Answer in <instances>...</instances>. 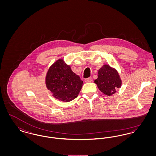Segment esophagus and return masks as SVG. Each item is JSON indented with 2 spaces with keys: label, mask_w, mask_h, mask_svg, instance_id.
Listing matches in <instances>:
<instances>
[{
  "label": "esophagus",
  "mask_w": 156,
  "mask_h": 156,
  "mask_svg": "<svg viewBox=\"0 0 156 156\" xmlns=\"http://www.w3.org/2000/svg\"><path fill=\"white\" fill-rule=\"evenodd\" d=\"M92 81V78L91 77H89L88 78H87V79H85V82L86 83L90 82Z\"/></svg>",
  "instance_id": "34e87169"
}]
</instances>
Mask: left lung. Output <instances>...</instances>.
Instances as JSON below:
<instances>
[{"label": "left lung", "mask_w": 156, "mask_h": 156, "mask_svg": "<svg viewBox=\"0 0 156 156\" xmlns=\"http://www.w3.org/2000/svg\"><path fill=\"white\" fill-rule=\"evenodd\" d=\"M94 82L105 95L111 96L122 87V81L116 68L105 64L98 73V78Z\"/></svg>", "instance_id": "obj_1"}]
</instances>
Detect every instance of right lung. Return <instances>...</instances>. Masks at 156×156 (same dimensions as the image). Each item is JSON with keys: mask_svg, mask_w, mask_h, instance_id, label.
Segmentation results:
<instances>
[{"mask_svg": "<svg viewBox=\"0 0 156 156\" xmlns=\"http://www.w3.org/2000/svg\"><path fill=\"white\" fill-rule=\"evenodd\" d=\"M45 82L52 97L64 102H70L78 97L83 85L80 77L62 58L57 59L49 67Z\"/></svg>", "mask_w": 156, "mask_h": 156, "instance_id": "add662e5", "label": "right lung"}]
</instances>
